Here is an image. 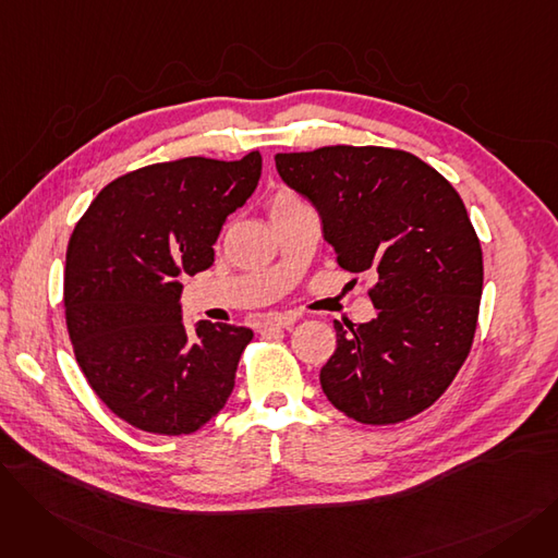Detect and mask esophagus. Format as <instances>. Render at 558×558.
Listing matches in <instances>:
<instances>
[{
    "label": "esophagus",
    "instance_id": "34e87169",
    "mask_svg": "<svg viewBox=\"0 0 558 558\" xmlns=\"http://www.w3.org/2000/svg\"><path fill=\"white\" fill-rule=\"evenodd\" d=\"M296 324L294 314H274L264 320V328H291Z\"/></svg>",
    "mask_w": 558,
    "mask_h": 558
}]
</instances>
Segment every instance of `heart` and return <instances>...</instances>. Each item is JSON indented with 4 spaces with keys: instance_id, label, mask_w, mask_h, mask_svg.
<instances>
[{
    "instance_id": "1",
    "label": "heart",
    "mask_w": 558,
    "mask_h": 558,
    "mask_svg": "<svg viewBox=\"0 0 558 558\" xmlns=\"http://www.w3.org/2000/svg\"><path fill=\"white\" fill-rule=\"evenodd\" d=\"M296 205H305V203H303L294 192L280 190V192H276V194L271 196L269 210H271V215H274V213H280V210H287V208H296Z\"/></svg>"
}]
</instances>
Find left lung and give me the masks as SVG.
<instances>
[{
    "label": "left lung",
    "instance_id": "1",
    "mask_svg": "<svg viewBox=\"0 0 558 558\" xmlns=\"http://www.w3.org/2000/svg\"><path fill=\"white\" fill-rule=\"evenodd\" d=\"M276 169L316 208L339 267L375 276L377 316L335 320L320 389L364 425L421 414L450 387L477 328L484 264L461 196L421 158L385 146L278 154Z\"/></svg>",
    "mask_w": 558,
    "mask_h": 558
}]
</instances>
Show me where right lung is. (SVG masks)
<instances>
[{
  "instance_id": "right-lung-1",
  "label": "right lung",
  "mask_w": 558,
  "mask_h": 558,
  "mask_svg": "<svg viewBox=\"0 0 558 558\" xmlns=\"http://www.w3.org/2000/svg\"><path fill=\"white\" fill-rule=\"evenodd\" d=\"M262 156L181 158L106 185L76 223L65 257V318L93 391L129 425L192 434L234 387L253 330L183 324L181 276L213 267L215 242L255 192Z\"/></svg>"
}]
</instances>
